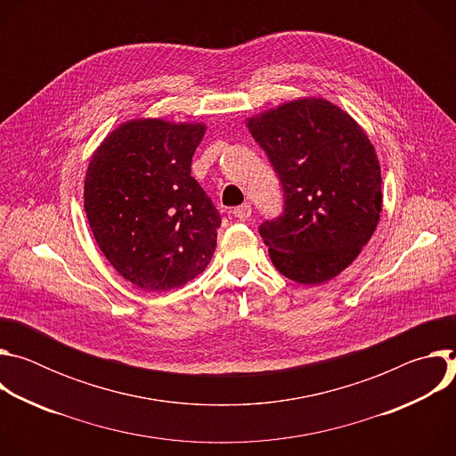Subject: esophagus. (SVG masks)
Wrapping results in <instances>:
<instances>
[{"mask_svg":"<svg viewBox=\"0 0 456 456\" xmlns=\"http://www.w3.org/2000/svg\"><path fill=\"white\" fill-rule=\"evenodd\" d=\"M250 213H252V209H250L248 204H241V206L234 208V211H232V215H234L238 220H248Z\"/></svg>","mask_w":456,"mask_h":456,"instance_id":"34e87169","label":"esophagus"}]
</instances>
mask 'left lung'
Here are the masks:
<instances>
[{"mask_svg": "<svg viewBox=\"0 0 456 456\" xmlns=\"http://www.w3.org/2000/svg\"><path fill=\"white\" fill-rule=\"evenodd\" d=\"M247 126L283 189V213L259 225L274 267L303 285L336 278L368 243L382 211L370 139L341 108L314 97Z\"/></svg>", "mask_w": 456, "mask_h": 456, "instance_id": "1", "label": "left lung"}]
</instances>
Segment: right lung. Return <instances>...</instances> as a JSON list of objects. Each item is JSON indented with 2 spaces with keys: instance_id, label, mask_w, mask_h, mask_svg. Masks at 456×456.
I'll use <instances>...</instances> for the list:
<instances>
[{
  "instance_id": "1",
  "label": "right lung",
  "mask_w": 456,
  "mask_h": 456,
  "mask_svg": "<svg viewBox=\"0 0 456 456\" xmlns=\"http://www.w3.org/2000/svg\"><path fill=\"white\" fill-rule=\"evenodd\" d=\"M204 132V124L129 120L90 160L88 224L108 262L139 289H178L211 262L222 218L191 176Z\"/></svg>"
}]
</instances>
